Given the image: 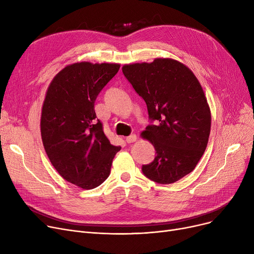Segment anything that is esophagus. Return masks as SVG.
Listing matches in <instances>:
<instances>
[{
  "label": "esophagus",
  "mask_w": 254,
  "mask_h": 254,
  "mask_svg": "<svg viewBox=\"0 0 254 254\" xmlns=\"http://www.w3.org/2000/svg\"><path fill=\"white\" fill-rule=\"evenodd\" d=\"M137 140V136L135 135V134H132V135H130V136H128V137H127L126 138V141H127V143H132V142H135Z\"/></svg>",
  "instance_id": "1"
}]
</instances>
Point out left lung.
Instances as JSON below:
<instances>
[{
	"label": "left lung",
	"instance_id": "8db88e82",
	"mask_svg": "<svg viewBox=\"0 0 254 254\" xmlns=\"http://www.w3.org/2000/svg\"><path fill=\"white\" fill-rule=\"evenodd\" d=\"M123 73L145 101L151 124L142 136L156 156L142 166L143 174L174 183L195 168L207 147L211 114L203 88L188 66L171 59L126 64Z\"/></svg>",
	"mask_w": 254,
	"mask_h": 254
}]
</instances>
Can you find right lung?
Masks as SVG:
<instances>
[{"label":"right lung","mask_w":254,"mask_h":254,"mask_svg":"<svg viewBox=\"0 0 254 254\" xmlns=\"http://www.w3.org/2000/svg\"><path fill=\"white\" fill-rule=\"evenodd\" d=\"M117 64L77 63L51 81L41 115L45 151L59 174L79 188L92 190L110 175L114 146L97 119L95 102L116 75Z\"/></svg>","instance_id":"obj_1"}]
</instances>
